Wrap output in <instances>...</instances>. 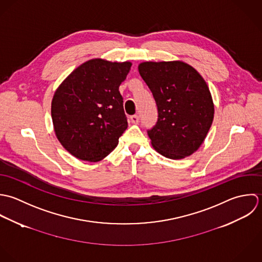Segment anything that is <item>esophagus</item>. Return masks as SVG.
Listing matches in <instances>:
<instances>
[{
    "instance_id": "1",
    "label": "esophagus",
    "mask_w": 262,
    "mask_h": 262,
    "mask_svg": "<svg viewBox=\"0 0 262 262\" xmlns=\"http://www.w3.org/2000/svg\"><path fill=\"white\" fill-rule=\"evenodd\" d=\"M139 120H140V119H139V116H138V115L135 114V115H132V116H130V121H132V123L137 124V123L139 122Z\"/></svg>"
}]
</instances>
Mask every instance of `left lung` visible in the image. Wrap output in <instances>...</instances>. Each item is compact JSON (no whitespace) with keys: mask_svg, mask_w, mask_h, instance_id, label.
Returning a JSON list of instances; mask_svg holds the SVG:
<instances>
[{"mask_svg":"<svg viewBox=\"0 0 262 262\" xmlns=\"http://www.w3.org/2000/svg\"><path fill=\"white\" fill-rule=\"evenodd\" d=\"M139 72L158 107L157 123L148 130L153 148L169 159L190 156L204 143L213 120L207 82L181 60L144 61Z\"/></svg>","mask_w":262,"mask_h":262,"instance_id":"obj_1","label":"left lung"}]
</instances>
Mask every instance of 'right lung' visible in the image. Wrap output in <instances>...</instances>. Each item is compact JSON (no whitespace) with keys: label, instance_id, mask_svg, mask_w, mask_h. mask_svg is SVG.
<instances>
[{"label":"right lung","instance_id":"add662e5","mask_svg":"<svg viewBox=\"0 0 262 262\" xmlns=\"http://www.w3.org/2000/svg\"><path fill=\"white\" fill-rule=\"evenodd\" d=\"M130 61L93 58L75 69L57 87L52 101L55 136L74 157L98 162L118 145L127 128L118 91Z\"/></svg>","mask_w":262,"mask_h":262}]
</instances>
